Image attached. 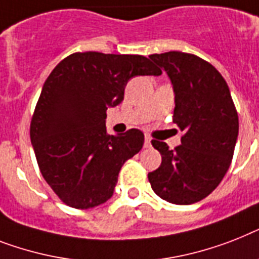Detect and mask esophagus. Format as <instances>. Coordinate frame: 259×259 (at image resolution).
<instances>
[{
  "mask_svg": "<svg viewBox=\"0 0 259 259\" xmlns=\"http://www.w3.org/2000/svg\"><path fill=\"white\" fill-rule=\"evenodd\" d=\"M144 146L145 148H150L151 146V138L150 137H145V142H144Z\"/></svg>",
  "mask_w": 259,
  "mask_h": 259,
  "instance_id": "34e87169",
  "label": "esophagus"
}]
</instances>
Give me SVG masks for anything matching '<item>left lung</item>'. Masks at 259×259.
I'll return each mask as SVG.
<instances>
[{
	"instance_id": "left-lung-1",
	"label": "left lung",
	"mask_w": 259,
	"mask_h": 259,
	"mask_svg": "<svg viewBox=\"0 0 259 259\" xmlns=\"http://www.w3.org/2000/svg\"><path fill=\"white\" fill-rule=\"evenodd\" d=\"M150 58L171 81L173 121L184 136L174 150L151 141L162 162L149 173V182L167 202L190 205L207 197L228 171L238 138V114L228 83L213 65L182 52Z\"/></svg>"
}]
</instances>
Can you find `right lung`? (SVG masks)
<instances>
[{
	"label": "right lung",
	"mask_w": 259,
	"mask_h": 259,
	"mask_svg": "<svg viewBox=\"0 0 259 259\" xmlns=\"http://www.w3.org/2000/svg\"><path fill=\"white\" fill-rule=\"evenodd\" d=\"M144 56L74 53L57 65L42 86L30 123L41 174L60 199L90 209L110 198L123 163L142 149L144 133H106V110L123 100L136 75H159Z\"/></svg>",
	"instance_id": "1"
}]
</instances>
